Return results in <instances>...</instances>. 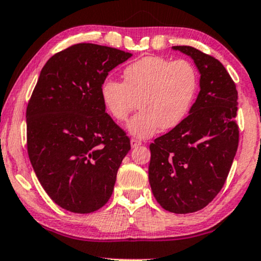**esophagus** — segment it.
Listing matches in <instances>:
<instances>
[{"label":"esophagus","mask_w":261,"mask_h":261,"mask_svg":"<svg viewBox=\"0 0 261 261\" xmlns=\"http://www.w3.org/2000/svg\"><path fill=\"white\" fill-rule=\"evenodd\" d=\"M130 145H132V147H138V146L141 145V141L134 139V138H133V139H130Z\"/></svg>","instance_id":"esophagus-1"}]
</instances>
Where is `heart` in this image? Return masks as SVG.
<instances>
[{
    "label": "heart",
    "mask_w": 261,
    "mask_h": 261,
    "mask_svg": "<svg viewBox=\"0 0 261 261\" xmlns=\"http://www.w3.org/2000/svg\"><path fill=\"white\" fill-rule=\"evenodd\" d=\"M122 77L123 82L102 83V104L117 122L127 121L139 105L141 110L128 129L140 139L152 137L160 128L178 125L189 114L198 88L197 70L186 59L144 57L125 66Z\"/></svg>",
    "instance_id": "b5f03b06"
}]
</instances>
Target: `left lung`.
<instances>
[{"instance_id":"8db88e82","label":"left lung","mask_w":261,"mask_h":261,"mask_svg":"<svg viewBox=\"0 0 261 261\" xmlns=\"http://www.w3.org/2000/svg\"><path fill=\"white\" fill-rule=\"evenodd\" d=\"M173 48L194 59L201 91L188 117L150 144L149 181L161 207L188 214L211 203L229 175L240 139L237 91L214 57L190 46Z\"/></svg>"}]
</instances>
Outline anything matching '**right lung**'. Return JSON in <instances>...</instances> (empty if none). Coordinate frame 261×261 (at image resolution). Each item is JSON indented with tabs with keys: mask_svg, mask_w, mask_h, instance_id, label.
<instances>
[{
	"mask_svg": "<svg viewBox=\"0 0 261 261\" xmlns=\"http://www.w3.org/2000/svg\"><path fill=\"white\" fill-rule=\"evenodd\" d=\"M130 56L94 43L72 44L49 58L28 102L32 168L53 202L72 213H92L108 203L130 150L100 95L109 72Z\"/></svg>",
	"mask_w": 261,
	"mask_h": 261,
	"instance_id": "add662e5",
	"label": "right lung"
}]
</instances>
